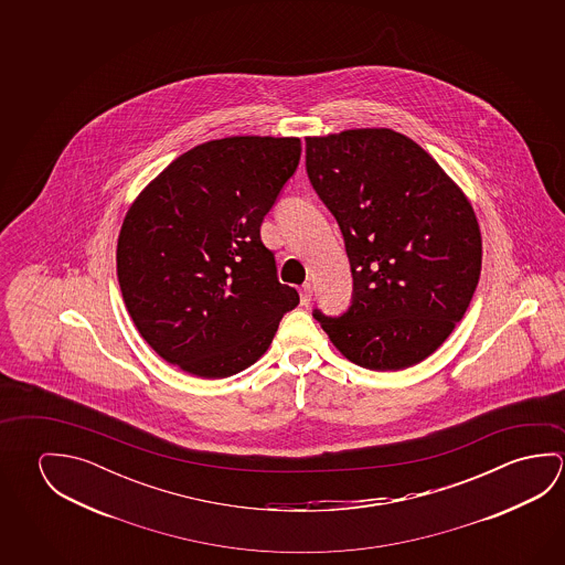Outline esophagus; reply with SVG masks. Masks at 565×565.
<instances>
[{
	"label": "esophagus",
	"mask_w": 565,
	"mask_h": 565,
	"mask_svg": "<svg viewBox=\"0 0 565 565\" xmlns=\"http://www.w3.org/2000/svg\"><path fill=\"white\" fill-rule=\"evenodd\" d=\"M299 296H301V306H309V303H311V297H313V287H311V284H306V286L301 287Z\"/></svg>",
	"instance_id": "obj_1"
}]
</instances>
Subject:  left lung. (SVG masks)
<instances>
[{"label": "left lung", "instance_id": "8db88e82", "mask_svg": "<svg viewBox=\"0 0 565 565\" xmlns=\"http://www.w3.org/2000/svg\"><path fill=\"white\" fill-rule=\"evenodd\" d=\"M307 175L341 226L352 306L315 319L344 359L404 371L454 333L479 284L481 228L467 194L388 128L306 138Z\"/></svg>", "mask_w": 565, "mask_h": 565}]
</instances>
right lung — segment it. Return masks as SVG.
Instances as JSON below:
<instances>
[{"label": "right lung", "mask_w": 565, "mask_h": 565, "mask_svg": "<svg viewBox=\"0 0 565 565\" xmlns=\"http://www.w3.org/2000/svg\"><path fill=\"white\" fill-rule=\"evenodd\" d=\"M299 158V138L213 139L136 196L118 236V281L131 321L163 361L226 379L268 351L299 294L279 284L259 226Z\"/></svg>", "instance_id": "right-lung-1"}]
</instances>
